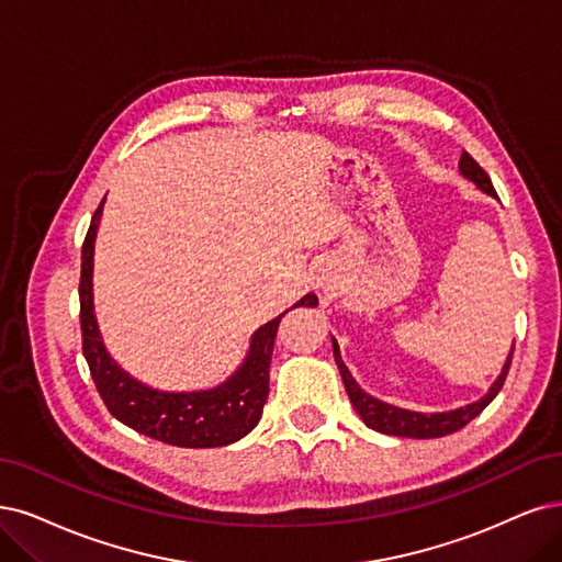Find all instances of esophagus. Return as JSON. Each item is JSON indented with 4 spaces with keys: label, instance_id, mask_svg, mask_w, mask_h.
I'll return each mask as SVG.
<instances>
[{
    "label": "esophagus",
    "instance_id": "obj_1",
    "mask_svg": "<svg viewBox=\"0 0 562 562\" xmlns=\"http://www.w3.org/2000/svg\"><path fill=\"white\" fill-rule=\"evenodd\" d=\"M313 286L317 289V292H334V286H336V280H334V276H328V273H317L315 276V282H313Z\"/></svg>",
    "mask_w": 562,
    "mask_h": 562
}]
</instances>
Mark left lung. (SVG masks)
Returning a JSON list of instances; mask_svg holds the SVG:
<instances>
[{
  "mask_svg": "<svg viewBox=\"0 0 562 562\" xmlns=\"http://www.w3.org/2000/svg\"><path fill=\"white\" fill-rule=\"evenodd\" d=\"M459 169H461V176L465 180L476 184V190H482L484 194L497 199L491 178L486 176V171L482 169V166L476 164L468 153H463ZM330 342H334V357H336L338 370H340V375H342L347 396H349L351 405H355V409L359 412V417L363 419V424L368 428H372V430L384 432V435H396V438H417V440L445 438V435L461 430L474 417H480L482 409L497 396V391L503 389L505 378H507V372H509L512 355H514V345H512L509 355H507V361H505V366L501 370V375H497V380L491 384V389L484 393L480 401H474V403H470L465 407L447 409V412H412V409H405V407H396V405H391V403H384V401H380L375 396H370V393H366L359 386V382L351 378V372H349V368L345 366V361L340 357V347H338L334 336H330Z\"/></svg>",
  "mask_w": 562,
  "mask_h": 562,
  "instance_id": "8db88e82",
  "label": "left lung"
}]
</instances>
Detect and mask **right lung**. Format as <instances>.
<instances>
[{
    "label": "right lung",
    "instance_id": "right-lung-1",
    "mask_svg": "<svg viewBox=\"0 0 562 562\" xmlns=\"http://www.w3.org/2000/svg\"><path fill=\"white\" fill-rule=\"evenodd\" d=\"M103 203H106V199L99 203L86 243H82L78 289L82 357L90 366L101 401L106 403L117 422L164 445L207 449L238 442L261 419L268 398V366L270 357H273L280 319L289 310L315 305L317 299L313 294H305L282 315L259 326L249 338L243 363L217 386L196 391H161L143 384L109 355L94 315V240Z\"/></svg>",
    "mask_w": 562,
    "mask_h": 562
}]
</instances>
